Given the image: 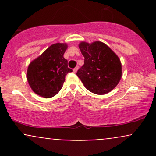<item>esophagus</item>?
I'll return each mask as SVG.
<instances>
[{
  "label": "esophagus",
  "mask_w": 156,
  "mask_h": 156,
  "mask_svg": "<svg viewBox=\"0 0 156 156\" xmlns=\"http://www.w3.org/2000/svg\"><path fill=\"white\" fill-rule=\"evenodd\" d=\"M78 67H75L74 69H73V72H74V73H76L77 71H78Z\"/></svg>",
  "instance_id": "1"
}]
</instances>
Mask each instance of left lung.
<instances>
[{
	"mask_svg": "<svg viewBox=\"0 0 156 156\" xmlns=\"http://www.w3.org/2000/svg\"><path fill=\"white\" fill-rule=\"evenodd\" d=\"M78 47L84 64L77 72L84 87L96 94L110 92L122 78V64L118 55L101 41L80 42Z\"/></svg>",
	"mask_w": 156,
	"mask_h": 156,
	"instance_id": "8db88e82",
	"label": "left lung"
}]
</instances>
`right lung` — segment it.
<instances>
[{
  "mask_svg": "<svg viewBox=\"0 0 156 156\" xmlns=\"http://www.w3.org/2000/svg\"><path fill=\"white\" fill-rule=\"evenodd\" d=\"M67 43H55L50 46L29 64L27 80L33 92L44 98H51L62 88L65 76L73 70L67 66L64 54Z\"/></svg>",
  "mask_w": 156,
  "mask_h": 156,
  "instance_id": "add662e5",
  "label": "right lung"
}]
</instances>
